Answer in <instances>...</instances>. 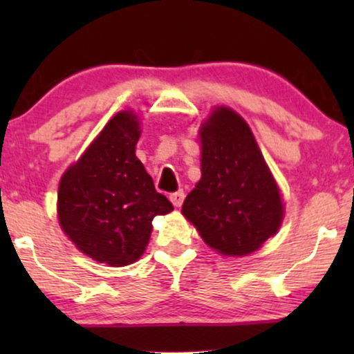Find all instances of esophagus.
<instances>
[{"instance_id":"1","label":"esophagus","mask_w":354,"mask_h":354,"mask_svg":"<svg viewBox=\"0 0 354 354\" xmlns=\"http://www.w3.org/2000/svg\"><path fill=\"white\" fill-rule=\"evenodd\" d=\"M169 200L172 201V205L176 207H180L183 205V200H185V193H183L182 190H178L176 193H172V195L169 196Z\"/></svg>"}]
</instances>
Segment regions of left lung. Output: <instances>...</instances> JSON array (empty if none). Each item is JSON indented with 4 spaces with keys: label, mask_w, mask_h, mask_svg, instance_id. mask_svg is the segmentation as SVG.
<instances>
[{
    "label": "left lung",
    "mask_w": 354,
    "mask_h": 354,
    "mask_svg": "<svg viewBox=\"0 0 354 354\" xmlns=\"http://www.w3.org/2000/svg\"><path fill=\"white\" fill-rule=\"evenodd\" d=\"M200 132L201 180L182 214L219 253H253L282 222L279 188L248 124L234 111L217 108Z\"/></svg>",
    "instance_id": "8db88e82"
}]
</instances>
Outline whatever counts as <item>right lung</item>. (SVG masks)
I'll use <instances>...</instances> for the list:
<instances>
[{"label": "right lung", "mask_w": 354, "mask_h": 354, "mask_svg": "<svg viewBox=\"0 0 354 354\" xmlns=\"http://www.w3.org/2000/svg\"><path fill=\"white\" fill-rule=\"evenodd\" d=\"M138 138L137 115L115 114L61 178V229L98 263H135L147 248L154 217L174 209L135 156Z\"/></svg>", "instance_id": "right-lung-1"}]
</instances>
